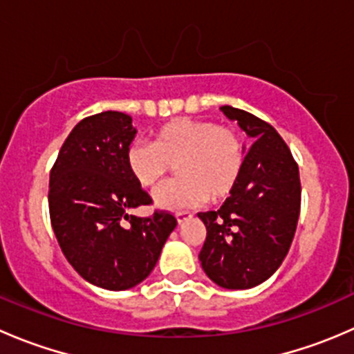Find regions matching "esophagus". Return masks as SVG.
<instances>
[{
    "label": "esophagus",
    "mask_w": 354,
    "mask_h": 354,
    "mask_svg": "<svg viewBox=\"0 0 354 354\" xmlns=\"http://www.w3.org/2000/svg\"><path fill=\"white\" fill-rule=\"evenodd\" d=\"M190 217H192V214L187 212V210H180V212H176L178 223H185V221H188Z\"/></svg>",
    "instance_id": "obj_1"
}]
</instances>
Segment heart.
<instances>
[{
  "mask_svg": "<svg viewBox=\"0 0 354 354\" xmlns=\"http://www.w3.org/2000/svg\"><path fill=\"white\" fill-rule=\"evenodd\" d=\"M124 159L131 178L144 188L157 187L176 166L180 178L157 188L154 202L160 209L178 210L209 197H230L243 174L246 145L230 124L176 118L157 128L154 144L133 142Z\"/></svg>",
  "mask_w": 354,
  "mask_h": 354,
  "instance_id": "1",
  "label": "heart"
}]
</instances>
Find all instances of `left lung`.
I'll list each match as a JSON object with an SVG mask.
<instances>
[{
  "mask_svg": "<svg viewBox=\"0 0 354 354\" xmlns=\"http://www.w3.org/2000/svg\"><path fill=\"white\" fill-rule=\"evenodd\" d=\"M253 138L241 180L219 210L198 212L207 227L198 259L207 276L226 289L269 279L295 238L301 205L299 169L272 124L248 111L223 106Z\"/></svg>",
  "mask_w": 354,
  "mask_h": 354,
  "instance_id": "left-lung-1",
  "label": "left lung"
}]
</instances>
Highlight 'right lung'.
<instances>
[{
    "mask_svg": "<svg viewBox=\"0 0 354 354\" xmlns=\"http://www.w3.org/2000/svg\"><path fill=\"white\" fill-rule=\"evenodd\" d=\"M135 133L131 118L120 111L84 118L49 174V217L63 255L85 281L111 291L142 283L176 227L169 210L128 214L152 203L124 159Z\"/></svg>",
    "mask_w": 354,
    "mask_h": 354,
    "instance_id": "1",
    "label": "right lung"
}]
</instances>
